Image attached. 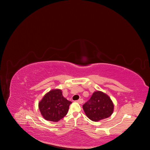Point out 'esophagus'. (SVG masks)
Returning <instances> with one entry per match:
<instances>
[{
	"instance_id": "34e87169",
	"label": "esophagus",
	"mask_w": 150,
	"mask_h": 150,
	"mask_svg": "<svg viewBox=\"0 0 150 150\" xmlns=\"http://www.w3.org/2000/svg\"><path fill=\"white\" fill-rule=\"evenodd\" d=\"M77 102L79 103V104H83L84 102V100H83V99H79L78 101H77Z\"/></svg>"
}]
</instances>
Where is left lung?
Listing matches in <instances>:
<instances>
[{
  "mask_svg": "<svg viewBox=\"0 0 150 150\" xmlns=\"http://www.w3.org/2000/svg\"><path fill=\"white\" fill-rule=\"evenodd\" d=\"M83 108L86 116L91 120L98 121L112 115L114 105L108 95L101 91H96L83 104Z\"/></svg>",
  "mask_w": 150,
  "mask_h": 150,
  "instance_id": "left-lung-1",
  "label": "left lung"
}]
</instances>
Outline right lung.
Instances as JSON below:
<instances>
[{
    "mask_svg": "<svg viewBox=\"0 0 150 150\" xmlns=\"http://www.w3.org/2000/svg\"><path fill=\"white\" fill-rule=\"evenodd\" d=\"M71 103L63 97L61 90L54 89L39 103V108L45 120L57 122L67 115Z\"/></svg>",
    "mask_w": 150,
    "mask_h": 150,
    "instance_id": "obj_1",
    "label": "right lung"
}]
</instances>
